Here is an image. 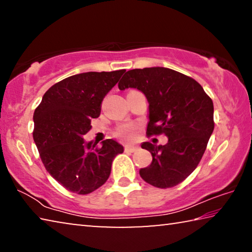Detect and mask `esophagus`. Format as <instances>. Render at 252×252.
<instances>
[{
  "label": "esophagus",
  "instance_id": "esophagus-1",
  "mask_svg": "<svg viewBox=\"0 0 252 252\" xmlns=\"http://www.w3.org/2000/svg\"><path fill=\"white\" fill-rule=\"evenodd\" d=\"M136 149H138V147H134V146H126V147H125V151H126V152H134V151H136Z\"/></svg>",
  "mask_w": 252,
  "mask_h": 252
}]
</instances>
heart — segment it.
Masks as SVG:
<instances>
[{"instance_id": "b5f03b06", "label": "heart", "mask_w": 252, "mask_h": 252, "mask_svg": "<svg viewBox=\"0 0 252 252\" xmlns=\"http://www.w3.org/2000/svg\"><path fill=\"white\" fill-rule=\"evenodd\" d=\"M134 132L135 126L133 125L125 123V125H121L117 127L116 136L125 140V141H131V140L134 138Z\"/></svg>"}]
</instances>
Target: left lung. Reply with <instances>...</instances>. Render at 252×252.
<instances>
[{"instance_id":"8db88e82","label":"left lung","mask_w":252,"mask_h":252,"mask_svg":"<svg viewBox=\"0 0 252 252\" xmlns=\"http://www.w3.org/2000/svg\"><path fill=\"white\" fill-rule=\"evenodd\" d=\"M134 88L149 102L147 135L165 134L168 143H142L152 155L140 176L153 187L167 189L181 183L198 167L215 129L211 97L194 79L168 67L127 71L119 89Z\"/></svg>"}]
</instances>
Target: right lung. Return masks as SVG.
Segmentation results:
<instances>
[{
    "label": "right lung",
    "mask_w": 252,
    "mask_h": 252,
    "mask_svg": "<svg viewBox=\"0 0 252 252\" xmlns=\"http://www.w3.org/2000/svg\"><path fill=\"white\" fill-rule=\"evenodd\" d=\"M126 70L87 72L52 85L34 111L33 139L51 176L66 190L88 194L104 185L114 158L123 147L112 139L84 142L91 119Z\"/></svg>",
    "instance_id": "obj_1"
}]
</instances>
